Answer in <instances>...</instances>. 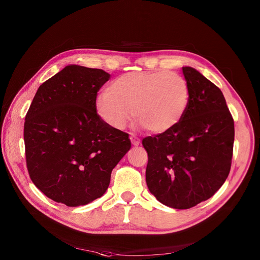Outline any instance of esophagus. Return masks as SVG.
<instances>
[{
  "mask_svg": "<svg viewBox=\"0 0 260 260\" xmlns=\"http://www.w3.org/2000/svg\"><path fill=\"white\" fill-rule=\"evenodd\" d=\"M129 139L132 141V144L135 145V146H138L140 144V139L137 137V136L134 135V134L129 135Z\"/></svg>",
  "mask_w": 260,
  "mask_h": 260,
  "instance_id": "34e87169",
  "label": "esophagus"
}]
</instances>
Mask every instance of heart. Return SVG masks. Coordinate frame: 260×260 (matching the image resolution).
Masks as SVG:
<instances>
[{
    "instance_id": "1",
    "label": "heart",
    "mask_w": 260,
    "mask_h": 260,
    "mask_svg": "<svg viewBox=\"0 0 260 260\" xmlns=\"http://www.w3.org/2000/svg\"><path fill=\"white\" fill-rule=\"evenodd\" d=\"M189 102L185 78L174 72H132L113 80L95 99L99 117L116 129L133 118L154 134L173 129L184 117Z\"/></svg>"
}]
</instances>
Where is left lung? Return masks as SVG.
Instances as JSON below:
<instances>
[{
	"instance_id": "1",
	"label": "left lung",
	"mask_w": 260,
	"mask_h": 260,
	"mask_svg": "<svg viewBox=\"0 0 260 260\" xmlns=\"http://www.w3.org/2000/svg\"><path fill=\"white\" fill-rule=\"evenodd\" d=\"M189 87L178 125L142 140L148 162L147 187L158 201L185 210L211 198L228 178L234 120L221 90L193 67H182Z\"/></svg>"
}]
</instances>
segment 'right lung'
Wrapping results in <instances>:
<instances>
[{"label": "right lung", "instance_id": "1", "mask_svg": "<svg viewBox=\"0 0 260 260\" xmlns=\"http://www.w3.org/2000/svg\"><path fill=\"white\" fill-rule=\"evenodd\" d=\"M109 77L98 68L68 65L40 85L25 117L30 179L67 207L101 197L131 148L128 134L106 124L95 111L98 91Z\"/></svg>", "mask_w": 260, "mask_h": 260}]
</instances>
